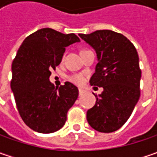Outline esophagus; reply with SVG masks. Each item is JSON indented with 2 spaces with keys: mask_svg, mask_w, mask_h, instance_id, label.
Returning a JSON list of instances; mask_svg holds the SVG:
<instances>
[{
  "mask_svg": "<svg viewBox=\"0 0 157 157\" xmlns=\"http://www.w3.org/2000/svg\"><path fill=\"white\" fill-rule=\"evenodd\" d=\"M84 93H85V91H84L83 89H81V88H79V89H78V94H79V96L83 95V94H84Z\"/></svg>",
  "mask_w": 157,
  "mask_h": 157,
  "instance_id": "1",
  "label": "esophagus"
}]
</instances>
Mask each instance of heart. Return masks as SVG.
I'll list each match as a JSON object with an SVG mask.
<instances>
[{"label":"heart","mask_w":157,"mask_h":157,"mask_svg":"<svg viewBox=\"0 0 157 157\" xmlns=\"http://www.w3.org/2000/svg\"><path fill=\"white\" fill-rule=\"evenodd\" d=\"M70 80L75 84H82L84 82V78L81 75H78V74H74V75H71L70 77Z\"/></svg>","instance_id":"heart-1"}]
</instances>
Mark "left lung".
<instances>
[{
    "instance_id": "left-lung-1",
    "label": "left lung",
    "mask_w": 157,
    "mask_h": 157,
    "mask_svg": "<svg viewBox=\"0 0 157 157\" xmlns=\"http://www.w3.org/2000/svg\"><path fill=\"white\" fill-rule=\"evenodd\" d=\"M78 36L97 55L90 84L103 88L99 96L95 95L96 103L86 113V120L96 131L114 132L128 121L140 98L138 53L126 36L113 30Z\"/></svg>"
}]
</instances>
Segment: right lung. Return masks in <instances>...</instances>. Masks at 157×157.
<instances>
[{
	"instance_id": "add662e5",
	"label": "right lung",
	"mask_w": 157,
	"mask_h": 157,
	"mask_svg": "<svg viewBox=\"0 0 157 157\" xmlns=\"http://www.w3.org/2000/svg\"><path fill=\"white\" fill-rule=\"evenodd\" d=\"M78 42L75 34L44 28L27 36L17 51L10 86L22 121L36 132L50 134L63 128L78 99L73 84L65 82L55 88L50 76L61 63L65 47Z\"/></svg>"
}]
</instances>
